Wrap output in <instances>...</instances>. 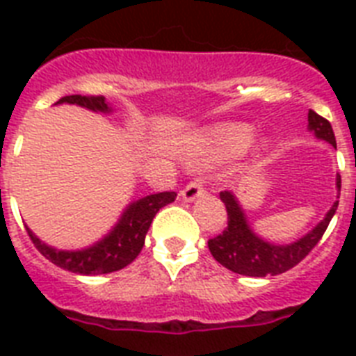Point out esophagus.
<instances>
[{
    "label": "esophagus",
    "mask_w": 356,
    "mask_h": 356,
    "mask_svg": "<svg viewBox=\"0 0 356 356\" xmlns=\"http://www.w3.org/2000/svg\"><path fill=\"white\" fill-rule=\"evenodd\" d=\"M203 192H205V181H203L201 177H195L192 179L186 186H184L181 195H183L184 201H194L195 197H200Z\"/></svg>",
    "instance_id": "1"
}]
</instances>
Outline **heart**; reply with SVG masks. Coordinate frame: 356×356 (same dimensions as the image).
I'll use <instances>...</instances> for the list:
<instances>
[{"mask_svg": "<svg viewBox=\"0 0 356 356\" xmlns=\"http://www.w3.org/2000/svg\"><path fill=\"white\" fill-rule=\"evenodd\" d=\"M251 138H253V133L245 125H229L216 133V144L223 153H229V155H236L245 149Z\"/></svg>", "mask_w": 356, "mask_h": 356, "instance_id": "b5f03b06", "label": "heart"}]
</instances>
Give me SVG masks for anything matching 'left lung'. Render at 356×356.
I'll return each instance as SVG.
<instances>
[{"mask_svg": "<svg viewBox=\"0 0 356 356\" xmlns=\"http://www.w3.org/2000/svg\"><path fill=\"white\" fill-rule=\"evenodd\" d=\"M309 127L314 131L318 138L325 140L337 147V138H334L329 120L316 114L314 111H309ZM337 186L340 192V186H342L340 175L337 179ZM220 197L227 209V227L218 236L209 240V249L212 257L227 270L248 277L279 275V273L292 270L293 266H298L314 249L316 243L320 242L338 207L337 201L331 211L327 212V216L301 240L290 245H275V243L260 240L249 229L242 209L231 192H222Z\"/></svg>", "mask_w": 356, "mask_h": 356, "instance_id": "8db88e82", "label": "left lung"}]
</instances>
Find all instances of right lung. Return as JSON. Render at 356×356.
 Masks as SVG:
<instances>
[{
	"instance_id": "obj_1",
	"label": "right lung",
	"mask_w": 356,
	"mask_h": 356,
	"mask_svg": "<svg viewBox=\"0 0 356 356\" xmlns=\"http://www.w3.org/2000/svg\"><path fill=\"white\" fill-rule=\"evenodd\" d=\"M57 103H75L81 107L90 108V111H102V113L111 111L103 96L75 94V96L60 97ZM172 201H175V192H159V194L145 195L142 200L134 201L129 205L127 211L123 212L122 220L108 236L83 251H57V249L47 248L46 243H42L29 229H27V233L31 236V242L35 243V248L49 262L63 270L81 273V275L111 273V271L122 270L138 257L144 248L145 233H147L153 218L162 207Z\"/></svg>"
}]
</instances>
